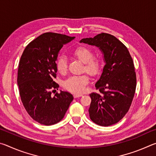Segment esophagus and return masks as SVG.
Masks as SVG:
<instances>
[{
	"label": "esophagus",
	"instance_id": "34e87169",
	"mask_svg": "<svg viewBox=\"0 0 156 156\" xmlns=\"http://www.w3.org/2000/svg\"><path fill=\"white\" fill-rule=\"evenodd\" d=\"M83 96V94H74V95H73L74 98H78V97H81Z\"/></svg>",
	"mask_w": 156,
	"mask_h": 156
}]
</instances>
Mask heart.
<instances>
[{"instance_id":"heart-1","label":"heart","mask_w":156,"mask_h":156,"mask_svg":"<svg viewBox=\"0 0 156 156\" xmlns=\"http://www.w3.org/2000/svg\"><path fill=\"white\" fill-rule=\"evenodd\" d=\"M73 55L84 64V69L91 75H96L100 69V61L96 57H93L94 53L85 47H79L73 51ZM56 69L60 73H65L67 70V59L64 56H59L56 60ZM87 75L73 76L64 82L63 86L67 90L80 93L83 91L89 83Z\"/></svg>"}]
</instances>
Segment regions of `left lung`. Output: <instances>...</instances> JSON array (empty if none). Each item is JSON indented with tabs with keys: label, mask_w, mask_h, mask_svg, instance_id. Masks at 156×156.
Returning a JSON list of instances; mask_svg holds the SVG:
<instances>
[{
	"label": "left lung",
	"mask_w": 156,
	"mask_h": 156,
	"mask_svg": "<svg viewBox=\"0 0 156 156\" xmlns=\"http://www.w3.org/2000/svg\"><path fill=\"white\" fill-rule=\"evenodd\" d=\"M80 43L98 47L105 63L95 84L101 94L89 95V117L100 126L114 125L127 113L135 94L136 75L133 60L125 44L109 34L83 38Z\"/></svg>",
	"instance_id": "8db88e82"
}]
</instances>
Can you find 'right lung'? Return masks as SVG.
<instances>
[{
    "label": "right lung",
    "mask_w": 156,
    "mask_h": 156,
    "mask_svg": "<svg viewBox=\"0 0 156 156\" xmlns=\"http://www.w3.org/2000/svg\"><path fill=\"white\" fill-rule=\"evenodd\" d=\"M75 38L56 33H44L25 47L18 70L17 83L23 106L33 119L44 125L60 122L73 100L72 94L60 91L54 97L51 90L59 87L56 61L64 44Z\"/></svg>",
    "instance_id": "obj_1"
}]
</instances>
